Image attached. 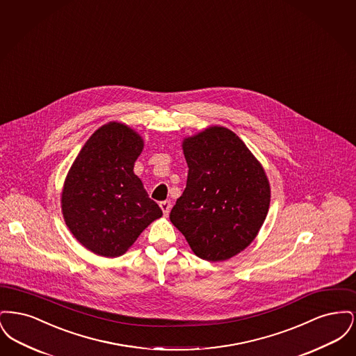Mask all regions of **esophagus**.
<instances>
[{
  "mask_svg": "<svg viewBox=\"0 0 356 356\" xmlns=\"http://www.w3.org/2000/svg\"><path fill=\"white\" fill-rule=\"evenodd\" d=\"M170 207H172V204L168 200H165V202H161L160 203V208H161V211H163V213H164V216H168V213H170Z\"/></svg>",
  "mask_w": 356,
  "mask_h": 356,
  "instance_id": "esophagus-1",
  "label": "esophagus"
}]
</instances>
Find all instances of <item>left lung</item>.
Wrapping results in <instances>:
<instances>
[{
    "mask_svg": "<svg viewBox=\"0 0 356 356\" xmlns=\"http://www.w3.org/2000/svg\"><path fill=\"white\" fill-rule=\"evenodd\" d=\"M181 147L188 179L170 221L197 257L228 260L254 241L267 218V173L243 140L224 127L184 137Z\"/></svg>",
    "mask_w": 356,
    "mask_h": 356,
    "instance_id": "obj_1",
    "label": "left lung"
}]
</instances>
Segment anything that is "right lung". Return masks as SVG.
Wrapping results in <instances>:
<instances>
[{
    "mask_svg": "<svg viewBox=\"0 0 356 356\" xmlns=\"http://www.w3.org/2000/svg\"><path fill=\"white\" fill-rule=\"evenodd\" d=\"M143 137L127 124L109 121L88 138L61 192V212L76 240L95 254H125L163 216L134 172Z\"/></svg>",
    "mask_w": 356,
    "mask_h": 356,
    "instance_id": "right-lung-1",
    "label": "right lung"
}]
</instances>
